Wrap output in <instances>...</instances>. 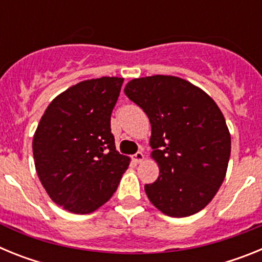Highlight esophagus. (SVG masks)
I'll return each instance as SVG.
<instances>
[{
  "instance_id": "obj_1",
  "label": "esophagus",
  "mask_w": 262,
  "mask_h": 262,
  "mask_svg": "<svg viewBox=\"0 0 262 262\" xmlns=\"http://www.w3.org/2000/svg\"><path fill=\"white\" fill-rule=\"evenodd\" d=\"M133 160H134V163L140 164L143 161V160H144V155H143V152H138V154L134 155Z\"/></svg>"
}]
</instances>
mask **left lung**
Wrapping results in <instances>:
<instances>
[{
    "mask_svg": "<svg viewBox=\"0 0 262 262\" xmlns=\"http://www.w3.org/2000/svg\"><path fill=\"white\" fill-rule=\"evenodd\" d=\"M124 93L151 122V157L160 174L144 186L148 200L173 217L205 209L230 161L231 135L221 108L201 88L176 76L134 78Z\"/></svg>",
    "mask_w": 262,
    "mask_h": 262,
    "instance_id": "8db88e82",
    "label": "left lung"
}]
</instances>
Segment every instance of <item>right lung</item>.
<instances>
[{"label":"right lung","mask_w":262,"mask_h":262,"mask_svg":"<svg viewBox=\"0 0 262 262\" xmlns=\"http://www.w3.org/2000/svg\"><path fill=\"white\" fill-rule=\"evenodd\" d=\"M124 78L81 81L52 99L32 139L35 169L51 200L90 214L117 190L129 165L111 134L110 117Z\"/></svg>","instance_id":"add662e5"}]
</instances>
